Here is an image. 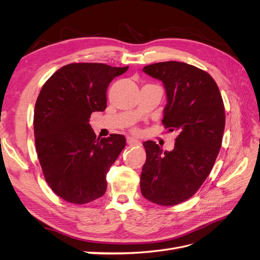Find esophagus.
<instances>
[{
  "label": "esophagus",
  "instance_id": "esophagus-1",
  "mask_svg": "<svg viewBox=\"0 0 260 260\" xmlns=\"http://www.w3.org/2000/svg\"><path fill=\"white\" fill-rule=\"evenodd\" d=\"M127 143H128L129 145H139V144H141L139 140H137V139H135V138H131V137H128V138H127Z\"/></svg>",
  "mask_w": 260,
  "mask_h": 260
}]
</instances>
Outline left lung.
<instances>
[{
  "instance_id": "left-lung-1",
  "label": "left lung",
  "mask_w": 260,
  "mask_h": 260,
  "mask_svg": "<svg viewBox=\"0 0 260 260\" xmlns=\"http://www.w3.org/2000/svg\"><path fill=\"white\" fill-rule=\"evenodd\" d=\"M143 72L162 81L167 105L161 122L178 137L170 152L153 141L143 143L141 193L158 205H177L198 192L214 167L225 124L223 101L212 77L193 65L162 61Z\"/></svg>"
}]
</instances>
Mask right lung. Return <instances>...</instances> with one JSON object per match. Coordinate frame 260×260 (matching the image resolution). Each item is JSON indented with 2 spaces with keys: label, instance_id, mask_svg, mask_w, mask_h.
<instances>
[{
  "label": "right lung",
  "instance_id": "add662e5",
  "mask_svg": "<svg viewBox=\"0 0 260 260\" xmlns=\"http://www.w3.org/2000/svg\"><path fill=\"white\" fill-rule=\"evenodd\" d=\"M129 66L73 62L55 72L37 99L35 142L46 183L66 202L86 204L106 192V175L125 146L122 135L96 138L89 119L104 112L106 92Z\"/></svg>",
  "mask_w": 260,
  "mask_h": 260
}]
</instances>
